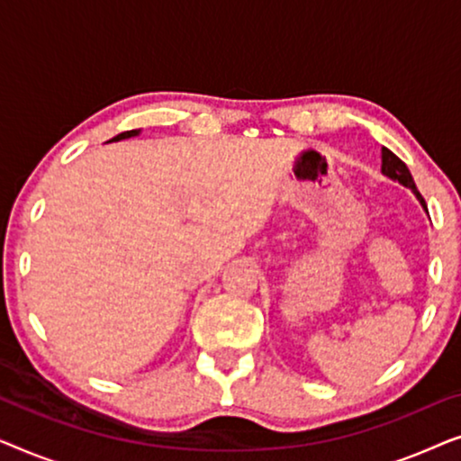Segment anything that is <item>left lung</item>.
<instances>
[{"mask_svg": "<svg viewBox=\"0 0 461 461\" xmlns=\"http://www.w3.org/2000/svg\"><path fill=\"white\" fill-rule=\"evenodd\" d=\"M382 174H386L388 178L399 180L401 185H405V186L411 188V191L418 194V199L421 201V205H426L424 197H421L418 188H415V182L411 178V174H409V169H407L405 163H402L399 157H396L393 150H388L386 147H382Z\"/></svg>", "mask_w": 461, "mask_h": 461, "instance_id": "left-lung-1", "label": "left lung"}]
</instances>
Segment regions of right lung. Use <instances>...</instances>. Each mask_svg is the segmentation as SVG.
<instances>
[{
    "label": "right lung",
    "mask_w": 461,
    "mask_h": 461,
    "mask_svg": "<svg viewBox=\"0 0 461 461\" xmlns=\"http://www.w3.org/2000/svg\"><path fill=\"white\" fill-rule=\"evenodd\" d=\"M136 134H138V130H128V131H122V134H117L115 138H113V140H123V138H131V136H136Z\"/></svg>",
    "instance_id": "add662e5"
}]
</instances>
